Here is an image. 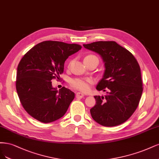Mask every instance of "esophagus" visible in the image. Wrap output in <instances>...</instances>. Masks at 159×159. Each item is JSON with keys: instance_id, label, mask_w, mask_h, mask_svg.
Returning a JSON list of instances; mask_svg holds the SVG:
<instances>
[{"instance_id": "esophagus-1", "label": "esophagus", "mask_w": 159, "mask_h": 159, "mask_svg": "<svg viewBox=\"0 0 159 159\" xmlns=\"http://www.w3.org/2000/svg\"><path fill=\"white\" fill-rule=\"evenodd\" d=\"M84 94L81 93H77L76 94V98H79V99H80L83 98V97H84Z\"/></svg>"}]
</instances>
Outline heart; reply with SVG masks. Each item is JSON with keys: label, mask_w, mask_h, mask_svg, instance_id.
Masks as SVG:
<instances>
[{"label": "heart", "mask_w": 159, "mask_h": 159, "mask_svg": "<svg viewBox=\"0 0 159 159\" xmlns=\"http://www.w3.org/2000/svg\"><path fill=\"white\" fill-rule=\"evenodd\" d=\"M91 60L98 61V59L94 55H89L86 56L84 59V61ZM94 83V80L91 78H75L70 80V85L76 90L83 92V93H87L90 90L92 84Z\"/></svg>", "instance_id": "obj_1"}]
</instances>
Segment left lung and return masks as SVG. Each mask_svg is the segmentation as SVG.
Wrapping results in <instances>:
<instances>
[{
    "label": "left lung",
    "instance_id": "obj_1",
    "mask_svg": "<svg viewBox=\"0 0 159 159\" xmlns=\"http://www.w3.org/2000/svg\"><path fill=\"white\" fill-rule=\"evenodd\" d=\"M83 46L100 54L106 66L96 89L107 91V94L94 96L96 104L90 110L91 116L105 127L120 125L129 118L139 104L143 90L139 65L130 52L113 41Z\"/></svg>",
    "mask_w": 159,
    "mask_h": 159
}]
</instances>
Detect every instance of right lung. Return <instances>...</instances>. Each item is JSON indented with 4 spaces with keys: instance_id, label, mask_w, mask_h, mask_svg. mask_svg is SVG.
Segmentation results:
<instances>
[{
    "instance_id": "obj_1",
    "label": "right lung",
    "mask_w": 159,
    "mask_h": 159,
    "mask_svg": "<svg viewBox=\"0 0 159 159\" xmlns=\"http://www.w3.org/2000/svg\"><path fill=\"white\" fill-rule=\"evenodd\" d=\"M81 48L76 43L45 41L30 49L20 60L16 89L24 109L34 119L50 123L67 111L75 93L64 86L57 90L51 80L59 79L66 59Z\"/></svg>"
}]
</instances>
